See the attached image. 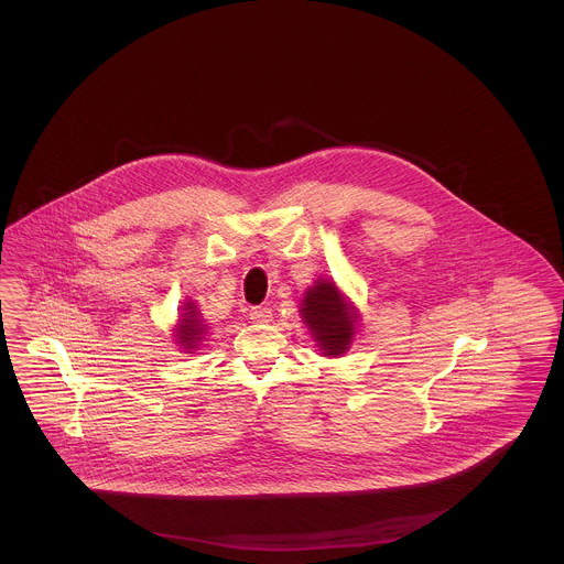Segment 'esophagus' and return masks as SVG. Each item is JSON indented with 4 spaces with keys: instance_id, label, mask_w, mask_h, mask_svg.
Instances as JSON below:
<instances>
[{
    "instance_id": "1",
    "label": "esophagus",
    "mask_w": 564,
    "mask_h": 564,
    "mask_svg": "<svg viewBox=\"0 0 564 564\" xmlns=\"http://www.w3.org/2000/svg\"><path fill=\"white\" fill-rule=\"evenodd\" d=\"M249 319L253 323H270L272 322V311L269 306H253L249 311Z\"/></svg>"
}]
</instances>
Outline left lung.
I'll return each instance as SVG.
<instances>
[{
	"label": "left lung",
	"instance_id": "left-lung-1",
	"mask_svg": "<svg viewBox=\"0 0 564 564\" xmlns=\"http://www.w3.org/2000/svg\"><path fill=\"white\" fill-rule=\"evenodd\" d=\"M300 317L323 357H340L350 349L359 325V311L338 285L317 279L300 300Z\"/></svg>",
	"mask_w": 564,
	"mask_h": 564
}]
</instances>
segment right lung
<instances>
[{
	"label": "right lung",
	"instance_id": "obj_1",
	"mask_svg": "<svg viewBox=\"0 0 564 564\" xmlns=\"http://www.w3.org/2000/svg\"><path fill=\"white\" fill-rule=\"evenodd\" d=\"M180 311H182L180 319H177V325L173 327L175 345L184 352H194L198 349V345L203 343V338L207 336L209 327L203 319L198 306L194 304V300H184Z\"/></svg>",
	"mask_w": 564,
	"mask_h": 564
}]
</instances>
